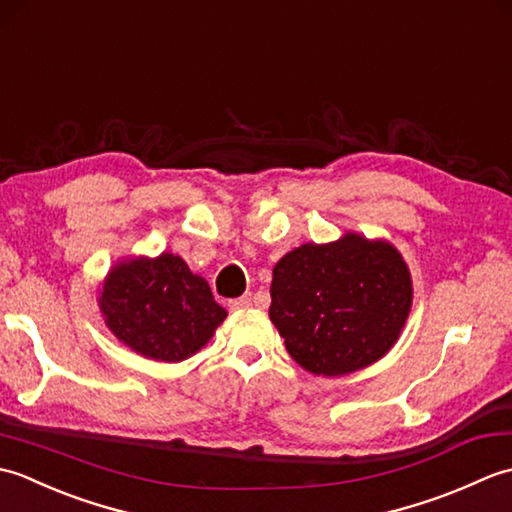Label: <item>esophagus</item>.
<instances>
[{"instance_id": "1", "label": "esophagus", "mask_w": 512, "mask_h": 512, "mask_svg": "<svg viewBox=\"0 0 512 512\" xmlns=\"http://www.w3.org/2000/svg\"><path fill=\"white\" fill-rule=\"evenodd\" d=\"M228 306H231V310H246V308L253 306V297L244 295V297H239V299H233L231 303H228Z\"/></svg>"}]
</instances>
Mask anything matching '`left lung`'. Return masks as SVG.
I'll use <instances>...</instances> for the list:
<instances>
[{"instance_id": "1", "label": "left lung", "mask_w": 512, "mask_h": 512, "mask_svg": "<svg viewBox=\"0 0 512 512\" xmlns=\"http://www.w3.org/2000/svg\"><path fill=\"white\" fill-rule=\"evenodd\" d=\"M270 297V321L288 354L306 372L336 378L374 365L396 345L413 284L394 244L347 231L281 257Z\"/></svg>"}]
</instances>
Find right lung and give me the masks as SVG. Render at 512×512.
I'll list each match as a JSON object with an SVG mask.
<instances>
[{"mask_svg":"<svg viewBox=\"0 0 512 512\" xmlns=\"http://www.w3.org/2000/svg\"><path fill=\"white\" fill-rule=\"evenodd\" d=\"M99 310L118 341L160 363L200 352L228 314L206 279L173 253L118 259L99 286Z\"/></svg>","mask_w":512,"mask_h":512,"instance_id":"add662e5","label":"right lung"}]
</instances>
